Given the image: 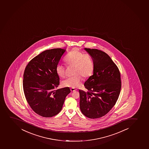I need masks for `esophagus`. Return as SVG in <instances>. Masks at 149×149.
Returning <instances> with one entry per match:
<instances>
[{
    "label": "esophagus",
    "mask_w": 149,
    "mask_h": 149,
    "mask_svg": "<svg viewBox=\"0 0 149 149\" xmlns=\"http://www.w3.org/2000/svg\"><path fill=\"white\" fill-rule=\"evenodd\" d=\"M70 91H76V89H75V88H70Z\"/></svg>",
    "instance_id": "1"
}]
</instances>
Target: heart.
<instances>
[{
  "label": "heart",
  "instance_id": "1",
  "mask_svg": "<svg viewBox=\"0 0 149 149\" xmlns=\"http://www.w3.org/2000/svg\"><path fill=\"white\" fill-rule=\"evenodd\" d=\"M65 61L69 65H74L73 76L68 77L61 82L63 87L77 88L80 86L81 77L86 78L92 75L94 71L93 61L91 57L81 51L74 49L68 53ZM56 72L58 77L64 78L65 76V66L58 64L56 67Z\"/></svg>",
  "mask_w": 149,
  "mask_h": 149
}]
</instances>
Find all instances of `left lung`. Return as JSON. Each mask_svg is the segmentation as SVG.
<instances>
[{"instance_id":"left-lung-1","label":"left lung","mask_w":149,"mask_h":149,"mask_svg":"<svg viewBox=\"0 0 149 149\" xmlns=\"http://www.w3.org/2000/svg\"><path fill=\"white\" fill-rule=\"evenodd\" d=\"M84 49L92 57L94 68L93 75L84 84L88 92L79 90L80 109L88 118H100L118 100L121 88L120 73L107 53L98 49Z\"/></svg>"}]
</instances>
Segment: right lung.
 I'll list each match as a JSON object with an SVG mask.
<instances>
[{"instance_id": "add662e5", "label": "right lung", "mask_w": 149, "mask_h": 149, "mask_svg": "<svg viewBox=\"0 0 149 149\" xmlns=\"http://www.w3.org/2000/svg\"><path fill=\"white\" fill-rule=\"evenodd\" d=\"M65 51L61 48L44 51L31 60L25 69V96L31 109L40 116L51 117L57 115L70 93L68 88L54 90L60 84L56 67Z\"/></svg>"}]
</instances>
